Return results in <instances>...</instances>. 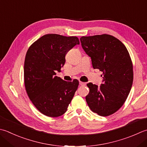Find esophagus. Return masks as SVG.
<instances>
[{
  "label": "esophagus",
  "mask_w": 147,
  "mask_h": 147,
  "mask_svg": "<svg viewBox=\"0 0 147 147\" xmlns=\"http://www.w3.org/2000/svg\"><path fill=\"white\" fill-rule=\"evenodd\" d=\"M79 84H80V85L83 86V85H85L86 83H83V82H79Z\"/></svg>",
  "instance_id": "obj_1"
}]
</instances>
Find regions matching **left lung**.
Returning a JSON list of instances; mask_svg holds the SVG:
<instances>
[{
    "instance_id": "obj_1",
    "label": "left lung",
    "mask_w": 147,
    "mask_h": 147,
    "mask_svg": "<svg viewBox=\"0 0 147 147\" xmlns=\"http://www.w3.org/2000/svg\"><path fill=\"white\" fill-rule=\"evenodd\" d=\"M82 47L90 57L94 69L103 72L102 83L87 84L86 101L94 113L106 117L119 110L130 92L133 70L129 53L123 43L108 34L83 36Z\"/></svg>"
}]
</instances>
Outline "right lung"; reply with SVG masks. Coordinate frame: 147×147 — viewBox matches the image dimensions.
<instances>
[{"label": "right lung", "instance_id": "right-lung-1", "mask_svg": "<svg viewBox=\"0 0 147 147\" xmlns=\"http://www.w3.org/2000/svg\"><path fill=\"white\" fill-rule=\"evenodd\" d=\"M80 44L77 37L46 34L28 48L24 63L25 89L41 113L57 117L65 113L78 87L77 80L66 82L56 75L61 71L66 53Z\"/></svg>", "mask_w": 147, "mask_h": 147}]
</instances>
